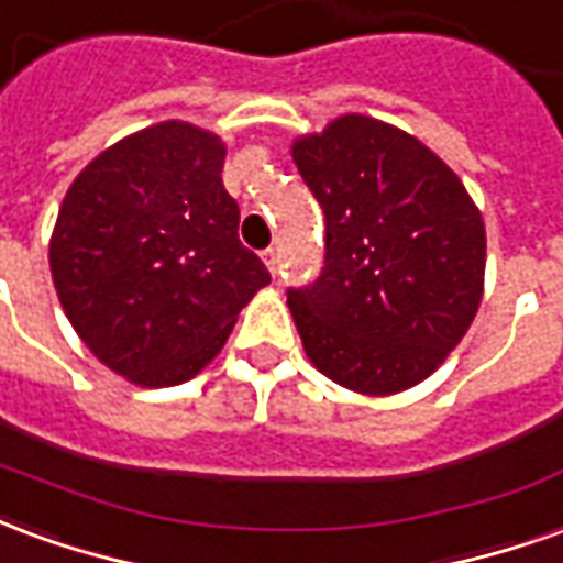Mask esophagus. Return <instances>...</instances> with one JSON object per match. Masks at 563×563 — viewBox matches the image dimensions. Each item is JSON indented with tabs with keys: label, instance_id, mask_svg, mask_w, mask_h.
<instances>
[{
	"label": "esophagus",
	"instance_id": "esophagus-1",
	"mask_svg": "<svg viewBox=\"0 0 563 563\" xmlns=\"http://www.w3.org/2000/svg\"><path fill=\"white\" fill-rule=\"evenodd\" d=\"M262 258H265V265H268L271 274H277V271H280V250H277V246H268V250L262 253Z\"/></svg>",
	"mask_w": 563,
	"mask_h": 563
}]
</instances>
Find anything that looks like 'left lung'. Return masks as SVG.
<instances>
[{
    "instance_id": "8db88e82",
    "label": "left lung",
    "mask_w": 563,
    "mask_h": 563,
    "mask_svg": "<svg viewBox=\"0 0 563 563\" xmlns=\"http://www.w3.org/2000/svg\"><path fill=\"white\" fill-rule=\"evenodd\" d=\"M325 213V265L289 289L310 362L362 395H395L443 365L483 298L485 229L455 172L422 141L346 114L295 141Z\"/></svg>"
}]
</instances>
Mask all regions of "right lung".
<instances>
[{
	"label": "right lung",
	"mask_w": 563,
	"mask_h": 563,
	"mask_svg": "<svg viewBox=\"0 0 563 563\" xmlns=\"http://www.w3.org/2000/svg\"><path fill=\"white\" fill-rule=\"evenodd\" d=\"M222 162L217 135L168 120L104 150L63 198L59 305L92 355L139 386L196 377L271 283L238 238Z\"/></svg>",
	"instance_id": "obj_1"
}]
</instances>
